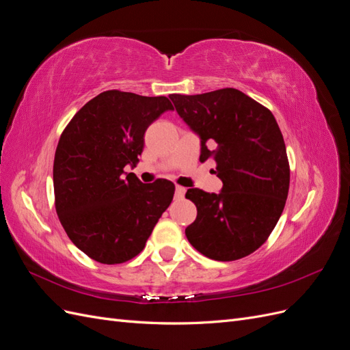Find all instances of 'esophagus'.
<instances>
[{"instance_id":"obj_1","label":"esophagus","mask_w":350,"mask_h":350,"mask_svg":"<svg viewBox=\"0 0 350 350\" xmlns=\"http://www.w3.org/2000/svg\"><path fill=\"white\" fill-rule=\"evenodd\" d=\"M185 193H187V189L184 187L176 185V188H175V197L176 198H183L185 196Z\"/></svg>"}]
</instances>
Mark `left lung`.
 <instances>
[{
    "label": "left lung",
    "instance_id": "1",
    "mask_svg": "<svg viewBox=\"0 0 350 350\" xmlns=\"http://www.w3.org/2000/svg\"><path fill=\"white\" fill-rule=\"evenodd\" d=\"M178 115L200 135V162H216L219 194L189 188L197 217L185 229L203 256L234 261L250 256L270 237L286 204L291 169L273 113L241 90L169 94Z\"/></svg>",
    "mask_w": 350,
    "mask_h": 350
}]
</instances>
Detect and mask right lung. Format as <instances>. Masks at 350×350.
Instances as JSON below:
<instances>
[{
	"label": "right lung",
	"mask_w": 350,
	"mask_h": 350,
	"mask_svg": "<svg viewBox=\"0 0 350 350\" xmlns=\"http://www.w3.org/2000/svg\"><path fill=\"white\" fill-rule=\"evenodd\" d=\"M166 96L107 90L89 100L62 131L54 159L55 210L79 250L102 264H121L143 251L171 204L174 183L143 184L134 174L144 133L163 112Z\"/></svg>",
	"instance_id": "right-lung-1"
}]
</instances>
